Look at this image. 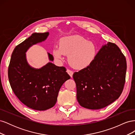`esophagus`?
<instances>
[{"label": "esophagus", "instance_id": "esophagus-1", "mask_svg": "<svg viewBox=\"0 0 135 135\" xmlns=\"http://www.w3.org/2000/svg\"><path fill=\"white\" fill-rule=\"evenodd\" d=\"M66 71L68 73V74L70 76V77L72 78L73 77V71L70 70H69V69H67Z\"/></svg>", "mask_w": 135, "mask_h": 135}]
</instances>
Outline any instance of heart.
<instances>
[{
	"instance_id": "heart-1",
	"label": "heart",
	"mask_w": 135,
	"mask_h": 135,
	"mask_svg": "<svg viewBox=\"0 0 135 135\" xmlns=\"http://www.w3.org/2000/svg\"><path fill=\"white\" fill-rule=\"evenodd\" d=\"M97 48L92 42L78 35L62 38L60 40L59 47L53 50V55L59 60L68 55L69 63L73 68L81 70L87 68L95 60Z\"/></svg>"
}]
</instances>
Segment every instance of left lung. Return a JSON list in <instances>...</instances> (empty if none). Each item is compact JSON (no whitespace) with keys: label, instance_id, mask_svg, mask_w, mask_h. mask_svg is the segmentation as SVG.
Wrapping results in <instances>:
<instances>
[{"label":"left lung","instance_id":"obj_1","mask_svg":"<svg viewBox=\"0 0 135 135\" xmlns=\"http://www.w3.org/2000/svg\"><path fill=\"white\" fill-rule=\"evenodd\" d=\"M126 70L119 48L111 42L103 46L89 66L73 74L80 105L100 109L115 101L123 90Z\"/></svg>","mask_w":135,"mask_h":135}]
</instances>
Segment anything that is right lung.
Here are the masks:
<instances>
[{"label": "right lung", "instance_id": "1", "mask_svg": "<svg viewBox=\"0 0 135 135\" xmlns=\"http://www.w3.org/2000/svg\"><path fill=\"white\" fill-rule=\"evenodd\" d=\"M49 32L33 33L16 46L12 52L8 67L9 81L15 95L27 107L46 110L56 103L61 87L70 78L64 66L48 62L40 69L28 64L26 52L32 45L46 40ZM49 59L54 60L48 53Z\"/></svg>", "mask_w": 135, "mask_h": 135}]
</instances>
